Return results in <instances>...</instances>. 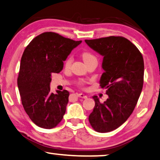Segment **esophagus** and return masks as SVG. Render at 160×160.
<instances>
[{
    "mask_svg": "<svg viewBox=\"0 0 160 160\" xmlns=\"http://www.w3.org/2000/svg\"><path fill=\"white\" fill-rule=\"evenodd\" d=\"M78 96L79 97L82 98V99H86L87 98V96L83 94V93H78Z\"/></svg>",
    "mask_w": 160,
    "mask_h": 160,
    "instance_id": "esophagus-1",
    "label": "esophagus"
}]
</instances>
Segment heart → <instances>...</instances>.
I'll return each instance as SVG.
<instances>
[{
  "label": "heart",
  "mask_w": 160,
  "mask_h": 160,
  "mask_svg": "<svg viewBox=\"0 0 160 160\" xmlns=\"http://www.w3.org/2000/svg\"><path fill=\"white\" fill-rule=\"evenodd\" d=\"M82 59H83L84 62L86 63L88 62V61L92 60V59H94L96 58V57L93 55V54H91V52H83L82 53ZM72 62V57L71 55H69V56H68L67 59H66L65 62H64V65L66 67H69L70 65H71V63Z\"/></svg>",
  "instance_id": "b5f03b06"
}]
</instances>
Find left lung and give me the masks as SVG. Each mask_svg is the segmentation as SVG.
Wrapping results in <instances>:
<instances>
[{"label":"left lung","mask_w":160,"mask_h":160,"mask_svg":"<svg viewBox=\"0 0 160 160\" xmlns=\"http://www.w3.org/2000/svg\"><path fill=\"white\" fill-rule=\"evenodd\" d=\"M85 42L104 56L99 84L109 97L103 103L97 96L93 97L95 106L88 120L95 131L109 132L123 124L137 105L143 85V58L137 47L123 37Z\"/></svg>","instance_id":"left-lung-1"}]
</instances>
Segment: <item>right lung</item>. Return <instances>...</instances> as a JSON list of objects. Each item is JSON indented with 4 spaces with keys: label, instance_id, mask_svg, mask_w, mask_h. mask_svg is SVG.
<instances>
[{
    "label": "right lung",
    "instance_id": "obj_1",
    "mask_svg": "<svg viewBox=\"0 0 160 160\" xmlns=\"http://www.w3.org/2000/svg\"><path fill=\"white\" fill-rule=\"evenodd\" d=\"M81 42L54 32H44L25 49L18 78V88L25 111L38 127L54 128L63 119L69 93L67 90L51 93V74L63 69V61Z\"/></svg>",
    "mask_w": 160,
    "mask_h": 160
}]
</instances>
